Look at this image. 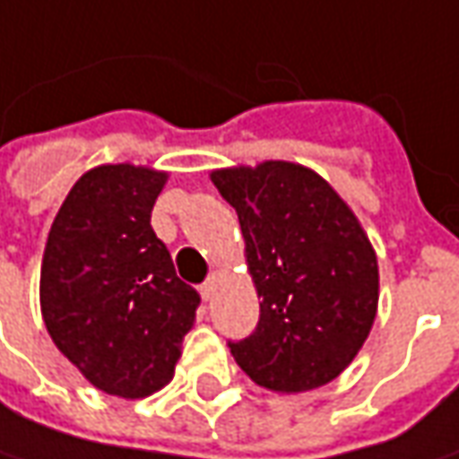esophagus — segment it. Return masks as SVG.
Returning a JSON list of instances; mask_svg holds the SVG:
<instances>
[{"instance_id":"esophagus-1","label":"esophagus","mask_w":459,"mask_h":459,"mask_svg":"<svg viewBox=\"0 0 459 459\" xmlns=\"http://www.w3.org/2000/svg\"><path fill=\"white\" fill-rule=\"evenodd\" d=\"M217 281H220V273H212L209 278H206V281H204L202 286H199L204 301H212V299H214V291H217Z\"/></svg>"}]
</instances>
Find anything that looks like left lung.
Segmentation results:
<instances>
[{
    "label": "left lung",
    "mask_w": 459,
    "mask_h": 459,
    "mask_svg": "<svg viewBox=\"0 0 459 459\" xmlns=\"http://www.w3.org/2000/svg\"><path fill=\"white\" fill-rule=\"evenodd\" d=\"M235 206L255 281V332L230 352L257 385L299 394L337 378L378 308V263L360 221L322 176L296 163L214 170Z\"/></svg>",
    "instance_id": "left-lung-1"
}]
</instances>
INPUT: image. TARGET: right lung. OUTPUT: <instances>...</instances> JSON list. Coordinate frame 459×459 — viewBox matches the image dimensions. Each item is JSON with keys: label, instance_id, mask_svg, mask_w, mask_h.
<instances>
[{"label": "right lung", "instance_id": "obj_1", "mask_svg": "<svg viewBox=\"0 0 459 459\" xmlns=\"http://www.w3.org/2000/svg\"><path fill=\"white\" fill-rule=\"evenodd\" d=\"M166 178L130 163L83 173L45 245V326L86 380L112 396H151L173 378L202 304L151 227Z\"/></svg>", "mask_w": 459, "mask_h": 459}]
</instances>
